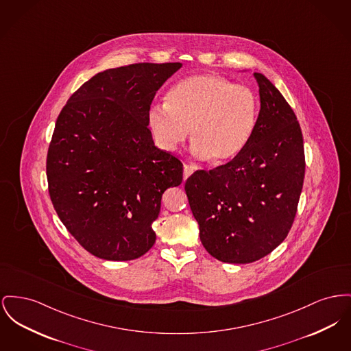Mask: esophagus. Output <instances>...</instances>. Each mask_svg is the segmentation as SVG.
Wrapping results in <instances>:
<instances>
[{"mask_svg": "<svg viewBox=\"0 0 351 351\" xmlns=\"http://www.w3.org/2000/svg\"><path fill=\"white\" fill-rule=\"evenodd\" d=\"M192 173H193V167L189 165H184V168H183V178H184V180L188 179Z\"/></svg>", "mask_w": 351, "mask_h": 351, "instance_id": "obj_1", "label": "esophagus"}]
</instances>
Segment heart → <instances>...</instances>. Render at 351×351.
Here are the masks:
<instances>
[{"mask_svg": "<svg viewBox=\"0 0 351 351\" xmlns=\"http://www.w3.org/2000/svg\"><path fill=\"white\" fill-rule=\"evenodd\" d=\"M254 91L215 74H197L175 84L167 104H152L148 124L156 142L175 151L191 130L192 154L224 163L247 147L258 119Z\"/></svg>", "mask_w": 351, "mask_h": 351, "instance_id": "1", "label": "heart"}]
</instances>
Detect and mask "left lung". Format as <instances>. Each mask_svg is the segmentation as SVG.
Here are the masks:
<instances>
[{
    "label": "left lung",
    "mask_w": 351,
    "mask_h": 351,
    "mask_svg": "<svg viewBox=\"0 0 351 351\" xmlns=\"http://www.w3.org/2000/svg\"><path fill=\"white\" fill-rule=\"evenodd\" d=\"M261 108L244 151L186 182L206 252L223 263L249 264L278 247L293 226L305 178L301 127L274 84L254 73Z\"/></svg>",
    "instance_id": "obj_1"
}]
</instances>
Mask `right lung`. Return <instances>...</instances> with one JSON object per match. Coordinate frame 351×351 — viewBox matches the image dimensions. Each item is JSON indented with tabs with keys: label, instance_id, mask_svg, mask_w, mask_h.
Here are the masks:
<instances>
[{
	"label": "right lung",
	"instance_id": "1",
	"mask_svg": "<svg viewBox=\"0 0 351 351\" xmlns=\"http://www.w3.org/2000/svg\"><path fill=\"white\" fill-rule=\"evenodd\" d=\"M183 64L132 63L98 73L69 98L46 159L49 195L63 226L95 257L135 260L155 244L162 196L183 165L154 145L148 110Z\"/></svg>",
	"mask_w": 351,
	"mask_h": 351
}]
</instances>
